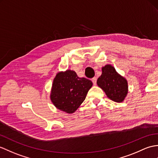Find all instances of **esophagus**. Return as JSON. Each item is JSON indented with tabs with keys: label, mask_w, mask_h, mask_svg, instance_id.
Listing matches in <instances>:
<instances>
[{
	"label": "esophagus",
	"mask_w": 158,
	"mask_h": 158,
	"mask_svg": "<svg viewBox=\"0 0 158 158\" xmlns=\"http://www.w3.org/2000/svg\"><path fill=\"white\" fill-rule=\"evenodd\" d=\"M91 81H92L94 85H96V82H97V78L96 77H94Z\"/></svg>",
	"instance_id": "34e87169"
}]
</instances>
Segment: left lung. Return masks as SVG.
<instances>
[{"label": "left lung", "instance_id": "obj_1", "mask_svg": "<svg viewBox=\"0 0 158 158\" xmlns=\"http://www.w3.org/2000/svg\"><path fill=\"white\" fill-rule=\"evenodd\" d=\"M102 75L97 80L98 85L107 97L115 102H122L128 94L127 80L116 72L114 67L106 64L102 68Z\"/></svg>", "mask_w": 158, "mask_h": 158}]
</instances>
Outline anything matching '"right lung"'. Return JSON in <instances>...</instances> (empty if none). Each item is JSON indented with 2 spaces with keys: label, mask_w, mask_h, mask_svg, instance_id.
Returning <instances> with one entry per match:
<instances>
[{
  "label": "right lung",
  "mask_w": 158,
  "mask_h": 158,
  "mask_svg": "<svg viewBox=\"0 0 158 158\" xmlns=\"http://www.w3.org/2000/svg\"><path fill=\"white\" fill-rule=\"evenodd\" d=\"M93 83L79 77L74 71L58 72L53 80L50 100L57 109L68 114L75 112L85 100Z\"/></svg>",
  "instance_id": "add662e5"
}]
</instances>
